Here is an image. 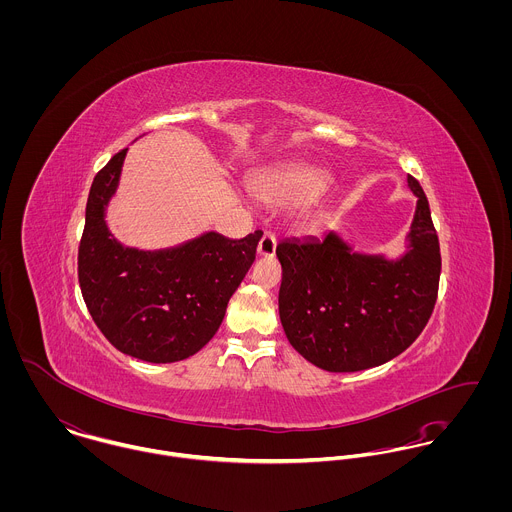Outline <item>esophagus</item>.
<instances>
[{
	"label": "esophagus",
	"mask_w": 512,
	"mask_h": 512,
	"mask_svg": "<svg viewBox=\"0 0 512 512\" xmlns=\"http://www.w3.org/2000/svg\"><path fill=\"white\" fill-rule=\"evenodd\" d=\"M260 256H274L276 254V236L272 232H264L260 244H258Z\"/></svg>",
	"instance_id": "34e87169"
}]
</instances>
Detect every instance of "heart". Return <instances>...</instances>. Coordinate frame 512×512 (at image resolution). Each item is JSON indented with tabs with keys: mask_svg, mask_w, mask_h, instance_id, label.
Listing matches in <instances>:
<instances>
[{
	"mask_svg": "<svg viewBox=\"0 0 512 512\" xmlns=\"http://www.w3.org/2000/svg\"><path fill=\"white\" fill-rule=\"evenodd\" d=\"M333 177L319 167H292L262 179L256 195L262 203L278 209H299L317 201L331 185Z\"/></svg>",
	"mask_w": 512,
	"mask_h": 512,
	"instance_id": "b5f03b06",
	"label": "heart"
}]
</instances>
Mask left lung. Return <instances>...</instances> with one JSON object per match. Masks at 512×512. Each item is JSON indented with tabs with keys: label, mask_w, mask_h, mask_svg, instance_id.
<instances>
[{
	"label": "left lung",
	"mask_w": 512,
	"mask_h": 512,
	"mask_svg": "<svg viewBox=\"0 0 512 512\" xmlns=\"http://www.w3.org/2000/svg\"><path fill=\"white\" fill-rule=\"evenodd\" d=\"M418 197L410 252L398 262L353 254L335 232L321 240H284L280 319L293 349L323 370L357 372L404 353L428 325L441 272L438 232L428 197Z\"/></svg>",
	"instance_id": "obj_1"
}]
</instances>
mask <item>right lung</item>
I'll return each instance as SVG.
<instances>
[{
  "label": "right lung",
  "mask_w": 512,
  "mask_h": 512,
  "mask_svg": "<svg viewBox=\"0 0 512 512\" xmlns=\"http://www.w3.org/2000/svg\"><path fill=\"white\" fill-rule=\"evenodd\" d=\"M126 151L96 173L88 193L78 244L80 292L96 327L118 351L147 363L183 361L219 331L262 230L240 240L207 232L163 252L124 248L104 224V205L116 191Z\"/></svg>",
  "instance_id": "1"
}]
</instances>
